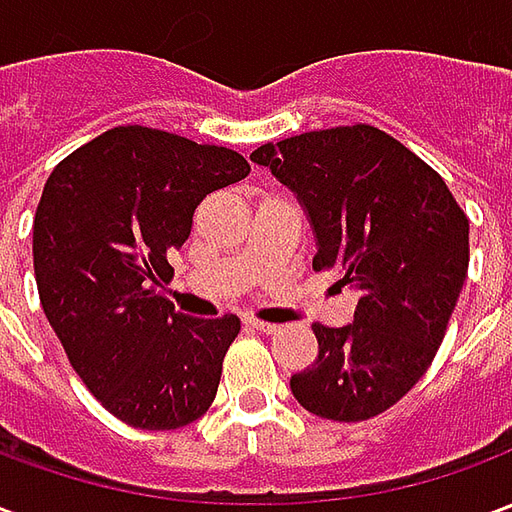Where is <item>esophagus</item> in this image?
Wrapping results in <instances>:
<instances>
[{"label": "esophagus", "mask_w": 512, "mask_h": 512, "mask_svg": "<svg viewBox=\"0 0 512 512\" xmlns=\"http://www.w3.org/2000/svg\"><path fill=\"white\" fill-rule=\"evenodd\" d=\"M252 329H257V332H263V334H274L279 329V326H274V323H268V321H260V318H255V315H246L244 318Z\"/></svg>", "instance_id": "1"}]
</instances>
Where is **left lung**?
I'll return each mask as SVG.
<instances>
[{
    "label": "left lung",
    "instance_id": "obj_1",
    "mask_svg": "<svg viewBox=\"0 0 512 512\" xmlns=\"http://www.w3.org/2000/svg\"><path fill=\"white\" fill-rule=\"evenodd\" d=\"M249 158L307 213L312 268L362 293L354 323L312 326L318 359L290 392L323 419L376 417L439 351L469 268V219L422 158L373 126L307 131Z\"/></svg>",
    "mask_w": 512,
    "mask_h": 512
}]
</instances>
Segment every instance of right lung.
I'll use <instances>...</instances> for the list:
<instances>
[{
  "mask_svg": "<svg viewBox=\"0 0 512 512\" xmlns=\"http://www.w3.org/2000/svg\"><path fill=\"white\" fill-rule=\"evenodd\" d=\"M246 175L230 147L120 126L73 150L43 186L32 224L43 312L87 389L134 428H183L216 397L241 321L189 318L158 288L202 197Z\"/></svg>",
  "mask_w": 512,
  "mask_h": 512,
  "instance_id": "add662e5",
  "label": "right lung"
}]
</instances>
